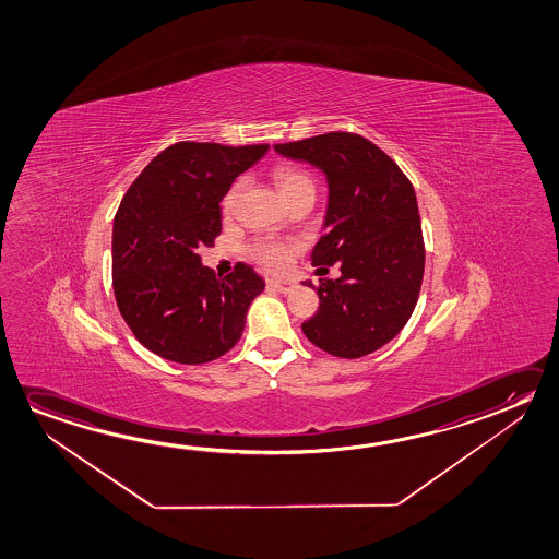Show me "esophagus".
Returning <instances> with one entry per match:
<instances>
[{"mask_svg": "<svg viewBox=\"0 0 559 559\" xmlns=\"http://www.w3.org/2000/svg\"><path fill=\"white\" fill-rule=\"evenodd\" d=\"M267 287H272L275 292L289 293L295 289V284H292V282H285V280H267Z\"/></svg>", "mask_w": 559, "mask_h": 559, "instance_id": "1", "label": "esophagus"}]
</instances>
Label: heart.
<instances>
[{
	"label": "heart",
	"mask_w": 559,
	"mask_h": 559,
	"mask_svg": "<svg viewBox=\"0 0 559 559\" xmlns=\"http://www.w3.org/2000/svg\"><path fill=\"white\" fill-rule=\"evenodd\" d=\"M274 182L285 204L301 194H314V182L305 170L297 169L293 165H280L274 169ZM242 180H235L229 190L225 192L222 200L223 212L230 213L239 200ZM249 257L257 262L258 266L266 267L270 272H282L289 266L295 242L293 240L272 239V237H260L250 242Z\"/></svg>",
	"instance_id": "1"
}]
</instances>
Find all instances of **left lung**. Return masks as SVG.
<instances>
[{
    "label": "left lung",
    "instance_id": "left-lung-1",
    "mask_svg": "<svg viewBox=\"0 0 559 559\" xmlns=\"http://www.w3.org/2000/svg\"><path fill=\"white\" fill-rule=\"evenodd\" d=\"M274 150L329 180L326 230L310 258L319 272L340 262L342 275L320 280L319 310L302 332L336 357L372 354L406 326L421 289L426 247L414 187L359 133H322Z\"/></svg>",
    "mask_w": 559,
    "mask_h": 559
}]
</instances>
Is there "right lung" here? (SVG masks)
I'll list each match as a JSON object with an SVG mask.
<instances>
[{
  "label": "right lung",
  "instance_id": "right-lung-1",
  "mask_svg": "<svg viewBox=\"0 0 559 559\" xmlns=\"http://www.w3.org/2000/svg\"><path fill=\"white\" fill-rule=\"evenodd\" d=\"M267 147L173 143L120 202L112 227L116 305L138 342L163 359L207 364L242 336L264 280L242 262L219 277L195 250L213 247L223 195Z\"/></svg>",
  "mask_w": 559,
  "mask_h": 559
}]
</instances>
